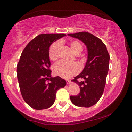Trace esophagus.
Instances as JSON below:
<instances>
[{"label": "esophagus", "instance_id": "obj_1", "mask_svg": "<svg viewBox=\"0 0 132 132\" xmlns=\"http://www.w3.org/2000/svg\"><path fill=\"white\" fill-rule=\"evenodd\" d=\"M66 83H67V84H69L71 82V81H69V80H68V79L66 80Z\"/></svg>", "mask_w": 132, "mask_h": 132}]
</instances>
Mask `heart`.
Masks as SVG:
<instances>
[{"instance_id":"b5f03b06","label":"heart","mask_w":132,"mask_h":132,"mask_svg":"<svg viewBox=\"0 0 132 132\" xmlns=\"http://www.w3.org/2000/svg\"><path fill=\"white\" fill-rule=\"evenodd\" d=\"M62 42L60 41L54 42L50 46L48 54L49 57L52 61H55L60 56ZM70 47L72 51L76 54L81 53L83 50L82 45L78 41H72L70 43ZM81 68L77 63H68L61 61L54 65L53 68L54 74L64 79H68L74 76L80 71Z\"/></svg>"}]
</instances>
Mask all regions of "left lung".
<instances>
[{
	"label": "left lung",
	"instance_id": "8db88e82",
	"mask_svg": "<svg viewBox=\"0 0 132 132\" xmlns=\"http://www.w3.org/2000/svg\"><path fill=\"white\" fill-rule=\"evenodd\" d=\"M68 35L81 40L88 51L85 68L72 80L79 86L80 92L77 95H71L70 99L78 107H91L99 101L104 92L109 69V54L102 41L91 33L82 31ZM79 78H84L85 81L79 82Z\"/></svg>",
	"mask_w": 132,
	"mask_h": 132
}]
</instances>
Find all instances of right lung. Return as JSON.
Returning <instances> with one entry per match:
<instances>
[{
    "label": "right lung",
    "instance_id": "1",
    "mask_svg": "<svg viewBox=\"0 0 132 132\" xmlns=\"http://www.w3.org/2000/svg\"><path fill=\"white\" fill-rule=\"evenodd\" d=\"M66 36L64 33H43L31 40L23 50L17 64L20 90L25 102L37 110L50 107L57 90L66 85L59 76L51 78L50 46Z\"/></svg>",
    "mask_w": 132,
    "mask_h": 132
}]
</instances>
